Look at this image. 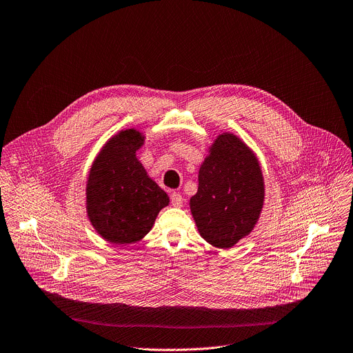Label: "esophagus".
<instances>
[{
	"instance_id": "obj_1",
	"label": "esophagus",
	"mask_w": 353,
	"mask_h": 353,
	"mask_svg": "<svg viewBox=\"0 0 353 353\" xmlns=\"http://www.w3.org/2000/svg\"><path fill=\"white\" fill-rule=\"evenodd\" d=\"M170 201H172V205H173V207H177V208H179V207L183 205L184 198H183V195L179 194V192H172Z\"/></svg>"
}]
</instances>
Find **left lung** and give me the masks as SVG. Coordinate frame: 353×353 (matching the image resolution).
<instances>
[{"label": "left lung", "mask_w": 353, "mask_h": 353, "mask_svg": "<svg viewBox=\"0 0 353 353\" xmlns=\"http://www.w3.org/2000/svg\"><path fill=\"white\" fill-rule=\"evenodd\" d=\"M264 204V180L257 158L233 134H222L199 168L198 191L190 208L210 244L229 248L253 230Z\"/></svg>", "instance_id": "obj_1"}]
</instances>
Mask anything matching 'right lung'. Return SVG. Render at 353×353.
<instances>
[{
	"label": "right lung",
	"mask_w": 353,
	"mask_h": 353,
	"mask_svg": "<svg viewBox=\"0 0 353 353\" xmlns=\"http://www.w3.org/2000/svg\"><path fill=\"white\" fill-rule=\"evenodd\" d=\"M143 143L137 130L120 131L100 150L86 185L90 223L110 243L142 239L169 204L168 194L150 180L135 157Z\"/></svg>",
	"instance_id": "1"
}]
</instances>
